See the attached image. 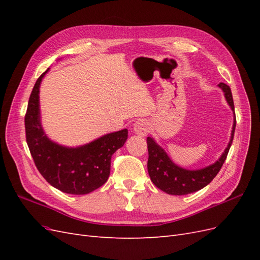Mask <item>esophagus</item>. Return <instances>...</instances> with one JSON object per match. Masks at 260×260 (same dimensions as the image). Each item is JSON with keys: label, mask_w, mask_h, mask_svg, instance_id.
<instances>
[{"label": "esophagus", "mask_w": 260, "mask_h": 260, "mask_svg": "<svg viewBox=\"0 0 260 260\" xmlns=\"http://www.w3.org/2000/svg\"><path fill=\"white\" fill-rule=\"evenodd\" d=\"M133 131L140 137H145L149 132V123L146 120H138L133 125Z\"/></svg>", "instance_id": "obj_1"}]
</instances>
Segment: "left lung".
I'll list each match as a JSON object with an SVG mask.
<instances>
[{
  "label": "left lung",
  "instance_id": "left-lung-1",
  "mask_svg": "<svg viewBox=\"0 0 260 260\" xmlns=\"http://www.w3.org/2000/svg\"><path fill=\"white\" fill-rule=\"evenodd\" d=\"M218 86L223 91L228 104L233 111L234 121L229 144H228L224 152L215 164L199 170L184 169L182 167H179L178 165L172 161L167 153L165 152V149L157 144L153 138L148 137L146 139L148 149L147 170L149 178L159 190L166 192L167 194L186 195L200 191L201 188L205 187L211 182L212 179L218 175L219 170L222 167L232 144L237 119H235L234 103L230 86L222 82H220Z\"/></svg>",
  "mask_w": 260,
  "mask_h": 260
}]
</instances>
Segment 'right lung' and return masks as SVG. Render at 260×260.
Returning <instances> with one entry per match:
<instances>
[{
	"mask_svg": "<svg viewBox=\"0 0 260 260\" xmlns=\"http://www.w3.org/2000/svg\"><path fill=\"white\" fill-rule=\"evenodd\" d=\"M44 72L30 94L25 116L26 140L38 170L57 190L75 195L91 193L103 185L111 174V159L128 139V130L108 133L78 147L62 146L43 131L39 92Z\"/></svg>",
	"mask_w": 260,
	"mask_h": 260,
	"instance_id": "1",
	"label": "right lung"
}]
</instances>
